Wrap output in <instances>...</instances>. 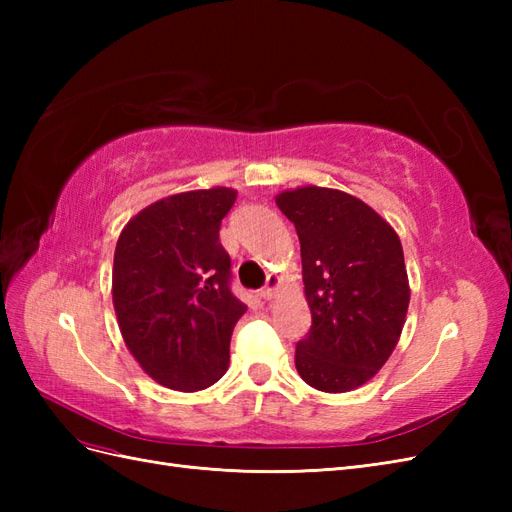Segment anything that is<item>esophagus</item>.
Instances as JSON below:
<instances>
[{"instance_id": "1", "label": "esophagus", "mask_w": 512, "mask_h": 512, "mask_svg": "<svg viewBox=\"0 0 512 512\" xmlns=\"http://www.w3.org/2000/svg\"><path fill=\"white\" fill-rule=\"evenodd\" d=\"M277 286H280V277H277V275H269V277H267V286H265V288H260L258 297H260V299H265V301L273 299V294H275Z\"/></svg>"}]
</instances>
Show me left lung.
Wrapping results in <instances>:
<instances>
[{
  "mask_svg": "<svg viewBox=\"0 0 512 512\" xmlns=\"http://www.w3.org/2000/svg\"><path fill=\"white\" fill-rule=\"evenodd\" d=\"M275 203L297 228L312 312L294 365L318 391H352L378 374L404 329L410 286L401 241L346 192L307 185Z\"/></svg>",
  "mask_w": 512,
  "mask_h": 512,
  "instance_id": "8db88e82",
  "label": "left lung"
}]
</instances>
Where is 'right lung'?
<instances>
[{
    "label": "right lung",
    "instance_id": "add662e5",
    "mask_svg": "<svg viewBox=\"0 0 512 512\" xmlns=\"http://www.w3.org/2000/svg\"><path fill=\"white\" fill-rule=\"evenodd\" d=\"M237 192H183L149 205L121 230L113 305L134 359L166 389L194 393L228 369L230 337L245 305L230 290L220 243Z\"/></svg>",
    "mask_w": 512,
    "mask_h": 512
}]
</instances>
